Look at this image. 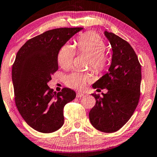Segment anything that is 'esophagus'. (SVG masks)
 <instances>
[{
  "mask_svg": "<svg viewBox=\"0 0 157 157\" xmlns=\"http://www.w3.org/2000/svg\"><path fill=\"white\" fill-rule=\"evenodd\" d=\"M83 96H84V94H83V93H80V92L77 93V95H76L77 98H80V97H82Z\"/></svg>",
  "mask_w": 157,
  "mask_h": 157,
  "instance_id": "34e87169",
  "label": "esophagus"
}]
</instances>
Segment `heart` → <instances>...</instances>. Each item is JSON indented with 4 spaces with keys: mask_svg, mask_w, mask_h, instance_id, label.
I'll list each match as a JSON object with an SVG mask.
<instances>
[{
    "mask_svg": "<svg viewBox=\"0 0 157 157\" xmlns=\"http://www.w3.org/2000/svg\"><path fill=\"white\" fill-rule=\"evenodd\" d=\"M75 47L79 53L89 55L88 67L99 74L106 69L109 64V56L105 53L106 43L103 37L95 32H87L79 35L75 43ZM75 56L74 48L69 44L61 47L57 56V61L61 68L68 70L72 67ZM93 80V75L89 72H74L66 78L67 86L75 90H82Z\"/></svg>",
    "mask_w": 157,
    "mask_h": 157,
    "instance_id": "1",
    "label": "heart"
}]
</instances>
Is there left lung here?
<instances>
[{
	"instance_id": "8db88e82",
	"label": "left lung",
	"mask_w": 157,
	"mask_h": 157,
	"mask_svg": "<svg viewBox=\"0 0 157 157\" xmlns=\"http://www.w3.org/2000/svg\"><path fill=\"white\" fill-rule=\"evenodd\" d=\"M113 55L109 72L93 85L107 89L103 97L92 94L96 104L89 112L91 124L98 130L114 132L122 128L136 110L140 96L141 66L136 52L126 40L105 31Z\"/></svg>"
}]
</instances>
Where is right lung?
Wrapping results in <instances>:
<instances>
[{
	"label": "right lung",
	"mask_w": 157,
	"mask_h": 157,
	"mask_svg": "<svg viewBox=\"0 0 157 157\" xmlns=\"http://www.w3.org/2000/svg\"><path fill=\"white\" fill-rule=\"evenodd\" d=\"M82 29H51L28 40L17 52L12 66L15 104L25 122L37 131L50 133L64 124V107L76 93L67 88L53 92L47 83L58 70L59 49Z\"/></svg>",
	"instance_id": "1"
}]
</instances>
